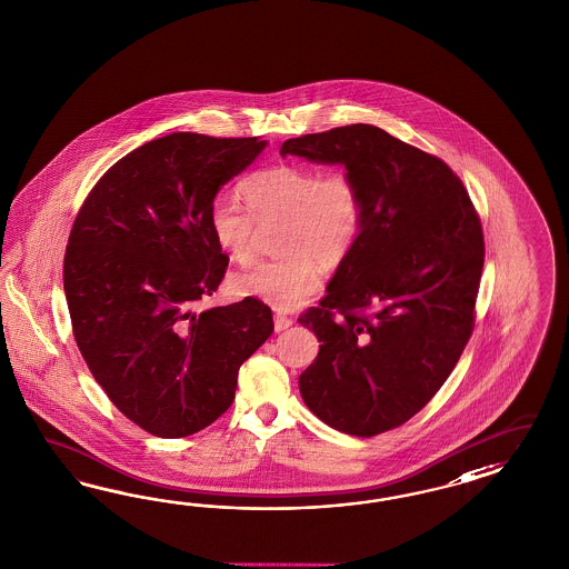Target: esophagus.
Listing matches in <instances>:
<instances>
[{
    "label": "esophagus",
    "instance_id": "1",
    "mask_svg": "<svg viewBox=\"0 0 569 569\" xmlns=\"http://www.w3.org/2000/svg\"><path fill=\"white\" fill-rule=\"evenodd\" d=\"M291 318H287V316H282V313L274 316V330H277V332H282V330H287V328H291Z\"/></svg>",
    "mask_w": 569,
    "mask_h": 569
}]
</instances>
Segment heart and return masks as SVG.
<instances>
[{
  "label": "heart",
  "mask_w": 569,
  "mask_h": 569,
  "mask_svg": "<svg viewBox=\"0 0 569 569\" xmlns=\"http://www.w3.org/2000/svg\"><path fill=\"white\" fill-rule=\"evenodd\" d=\"M251 214L234 199L218 197L210 208V232L232 261L253 258L256 222L280 224L278 251L284 260L266 261L237 272L230 287L278 311L299 308L320 289L322 268L341 263L358 243L366 203L347 172L322 174L316 168L282 163L251 174L241 184Z\"/></svg>",
  "instance_id": "heart-1"
}]
</instances>
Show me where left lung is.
Segmentation results:
<instances>
[{
	"mask_svg": "<svg viewBox=\"0 0 569 569\" xmlns=\"http://www.w3.org/2000/svg\"><path fill=\"white\" fill-rule=\"evenodd\" d=\"M280 156L341 163L366 203L322 308L299 318L322 342L299 376L301 397L339 432H387L435 397L470 339L485 266L480 220L447 163L372 124L289 139Z\"/></svg>",
	"mask_w": 569,
	"mask_h": 569,
	"instance_id": "obj_1",
	"label": "left lung"
}]
</instances>
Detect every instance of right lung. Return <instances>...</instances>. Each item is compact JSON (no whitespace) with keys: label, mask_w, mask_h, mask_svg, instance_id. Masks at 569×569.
<instances>
[{"label":"right lung","mask_w":569,"mask_h":569,"mask_svg":"<svg viewBox=\"0 0 569 569\" xmlns=\"http://www.w3.org/2000/svg\"><path fill=\"white\" fill-rule=\"evenodd\" d=\"M266 146L197 132L147 141L101 177L74 220L64 258L74 339L110 401L156 437L216 422L244 359L274 330L253 297L196 308L228 266L211 203Z\"/></svg>","instance_id":"1"}]
</instances>
